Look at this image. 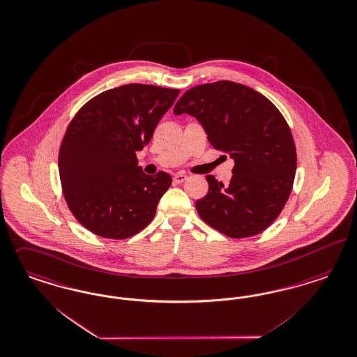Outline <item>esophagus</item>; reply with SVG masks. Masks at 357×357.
<instances>
[{"label": "esophagus", "instance_id": "obj_1", "mask_svg": "<svg viewBox=\"0 0 357 357\" xmlns=\"http://www.w3.org/2000/svg\"><path fill=\"white\" fill-rule=\"evenodd\" d=\"M186 178H188V176H186L185 173L178 172L174 174V177H173V181H174V183H177V184H181V183H184Z\"/></svg>", "mask_w": 357, "mask_h": 357}]
</instances>
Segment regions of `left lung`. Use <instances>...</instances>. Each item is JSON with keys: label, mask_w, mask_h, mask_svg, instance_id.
<instances>
[{"label": "left lung", "mask_w": 357, "mask_h": 357, "mask_svg": "<svg viewBox=\"0 0 357 357\" xmlns=\"http://www.w3.org/2000/svg\"><path fill=\"white\" fill-rule=\"evenodd\" d=\"M173 114L196 118L211 146L234 160L229 184L206 176L199 217L227 237L264 231L287 202L296 169L294 139L277 107L248 86L220 80L188 90Z\"/></svg>", "instance_id": "obj_1"}]
</instances>
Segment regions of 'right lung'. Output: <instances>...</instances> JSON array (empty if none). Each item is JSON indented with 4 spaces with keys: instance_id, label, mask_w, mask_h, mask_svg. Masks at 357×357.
Instances as JSON below:
<instances>
[{
    "instance_id": "obj_1",
    "label": "right lung",
    "mask_w": 357,
    "mask_h": 357,
    "mask_svg": "<svg viewBox=\"0 0 357 357\" xmlns=\"http://www.w3.org/2000/svg\"><path fill=\"white\" fill-rule=\"evenodd\" d=\"M180 91L131 83L96 95L71 120L59 149L67 205L96 236L124 239L149 224L172 184L149 176L136 152L146 146Z\"/></svg>"
}]
</instances>
